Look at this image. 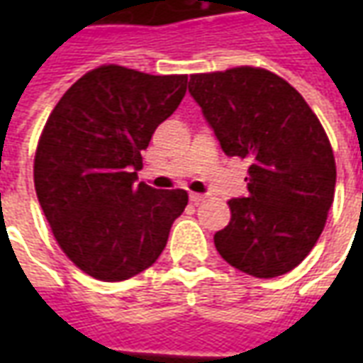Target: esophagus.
Here are the masks:
<instances>
[{
  "label": "esophagus",
  "mask_w": 363,
  "mask_h": 363,
  "mask_svg": "<svg viewBox=\"0 0 363 363\" xmlns=\"http://www.w3.org/2000/svg\"><path fill=\"white\" fill-rule=\"evenodd\" d=\"M202 200H206V194L190 192V202H194V204H198V202H202Z\"/></svg>",
  "instance_id": "34e87169"
}]
</instances>
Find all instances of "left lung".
Wrapping results in <instances>:
<instances>
[{
	"instance_id": "1",
	"label": "left lung",
	"mask_w": 363,
	"mask_h": 363,
	"mask_svg": "<svg viewBox=\"0 0 363 363\" xmlns=\"http://www.w3.org/2000/svg\"><path fill=\"white\" fill-rule=\"evenodd\" d=\"M189 93L228 157L249 159V194L229 200L213 235L221 259L257 278L309 255L333 206L336 165L319 118L288 82L260 67L190 75Z\"/></svg>"
}]
</instances>
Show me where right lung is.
I'll list each match as a JSON object with an SVG mask.
<instances>
[{
	"mask_svg": "<svg viewBox=\"0 0 363 363\" xmlns=\"http://www.w3.org/2000/svg\"><path fill=\"white\" fill-rule=\"evenodd\" d=\"M189 75L122 66L85 74L60 99L35 155V189L67 259L96 280L122 281L163 252L186 190L138 181L142 151L181 104Z\"/></svg>",
	"mask_w": 363,
	"mask_h": 363,
	"instance_id": "obj_1",
	"label": "right lung"
}]
</instances>
